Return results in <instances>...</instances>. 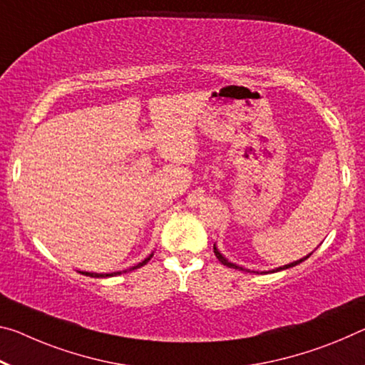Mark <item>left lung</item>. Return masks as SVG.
I'll list each match as a JSON object with an SVG mask.
<instances>
[{
    "label": "left lung",
    "mask_w": 365,
    "mask_h": 365,
    "mask_svg": "<svg viewBox=\"0 0 365 365\" xmlns=\"http://www.w3.org/2000/svg\"><path fill=\"white\" fill-rule=\"evenodd\" d=\"M214 255L217 257V259L219 262H221L224 266H229V268H234V269H239V271H248V269H245V268H242V266H237V264H234V263H230V262H227V259H225L221 253H219V250L216 248V245H214ZM310 257V255H309ZM309 257H305V258H302V259H297V262H294V263H289V264H284V266H281V268H276V269H273L271 271V273H274V271H281V269H287V268H292V266H296V264H299V263H302L304 259H307ZM253 273H255V271H253Z\"/></svg>",
    "instance_id": "obj_1"
}]
</instances>
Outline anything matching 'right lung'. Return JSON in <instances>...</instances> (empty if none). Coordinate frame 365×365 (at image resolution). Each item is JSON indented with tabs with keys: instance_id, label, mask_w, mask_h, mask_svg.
Instances as JSON below:
<instances>
[{
	"instance_id": "right-lung-1",
	"label": "right lung",
	"mask_w": 365,
	"mask_h": 365,
	"mask_svg": "<svg viewBox=\"0 0 365 365\" xmlns=\"http://www.w3.org/2000/svg\"><path fill=\"white\" fill-rule=\"evenodd\" d=\"M153 257V255H151ZM151 257H148L146 259H144V262H141V263H138L136 266H133V268H130V271H133V269H136V268H140V266H143V264H146L149 259H151ZM81 273L83 274H86V276H91V277H107V276H117V274H121L120 271H117V273H110V274H99V273H88V271H81ZM123 273H126V271H123Z\"/></svg>"
}]
</instances>
